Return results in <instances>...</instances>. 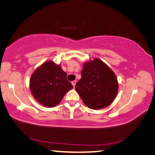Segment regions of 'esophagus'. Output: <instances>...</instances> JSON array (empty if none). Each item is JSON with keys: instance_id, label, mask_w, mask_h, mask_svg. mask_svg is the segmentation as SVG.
Segmentation results:
<instances>
[{"instance_id": "1", "label": "esophagus", "mask_w": 155, "mask_h": 155, "mask_svg": "<svg viewBox=\"0 0 155 155\" xmlns=\"http://www.w3.org/2000/svg\"><path fill=\"white\" fill-rule=\"evenodd\" d=\"M76 83H77V81H72V85L74 86V87H75V85H76Z\"/></svg>"}]
</instances>
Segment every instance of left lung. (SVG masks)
Masks as SVG:
<instances>
[{
	"instance_id": "1",
	"label": "left lung",
	"mask_w": 155,
	"mask_h": 155,
	"mask_svg": "<svg viewBox=\"0 0 155 155\" xmlns=\"http://www.w3.org/2000/svg\"><path fill=\"white\" fill-rule=\"evenodd\" d=\"M81 74L75 89L85 105L92 109L110 105L118 91L116 76L111 68L96 58L84 63Z\"/></svg>"
}]
</instances>
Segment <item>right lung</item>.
Wrapping results in <instances>:
<instances>
[{"mask_svg":"<svg viewBox=\"0 0 155 155\" xmlns=\"http://www.w3.org/2000/svg\"><path fill=\"white\" fill-rule=\"evenodd\" d=\"M29 87L36 101L47 107L57 105L65 94L73 88L67 80L66 72L52 61L44 63L34 71Z\"/></svg>","mask_w":155,"mask_h":155,"instance_id":"1","label":"right lung"}]
</instances>
